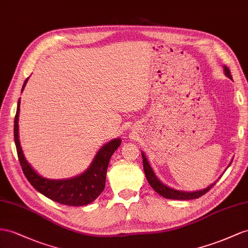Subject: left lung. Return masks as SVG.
Returning a JSON list of instances; mask_svg holds the SVG:
<instances>
[{
    "mask_svg": "<svg viewBox=\"0 0 248 248\" xmlns=\"http://www.w3.org/2000/svg\"><path fill=\"white\" fill-rule=\"evenodd\" d=\"M224 73L227 76V78H230L231 79H232V76L231 74L230 69H228L226 66H224ZM142 162H143V170H144V174L145 177H147V179L150 183V186H152L155 192H157L159 195H161L162 197L167 199H174V200H192V199H197L199 198V197L203 196L204 194H206L209 189H211L214 186L215 183L209 186H207L206 188L202 189V190H197V192H183V190H178V189H174L172 187H169L166 185H163V183L157 178V176L155 175L154 170H152L150 163L147 159V157L143 154L142 152Z\"/></svg>",
    "mask_w": 248,
    "mask_h": 248,
    "instance_id": "8db88e82",
    "label": "left lung"
}]
</instances>
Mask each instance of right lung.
Returning <instances> with one entry per match:
<instances>
[{"mask_svg":"<svg viewBox=\"0 0 248 248\" xmlns=\"http://www.w3.org/2000/svg\"><path fill=\"white\" fill-rule=\"evenodd\" d=\"M28 78L24 81L22 91L27 84ZM20 103L17 101V109L15 117V142L17 152L18 161L21 163L24 175L37 192L55 202L69 206H82L93 202L101 194L106 185V175L111 156L122 143L119 138H115L106 143L93 159L91 166L84 173L70 179L52 180L40 176L30 166L25 158L18 139V114Z\"/></svg>","mask_w":248,"mask_h":248,"instance_id":"right-lung-1","label":"right lung"}]
</instances>
